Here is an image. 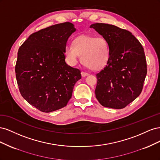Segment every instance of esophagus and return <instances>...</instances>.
<instances>
[{
  "instance_id": "34e87169",
  "label": "esophagus",
  "mask_w": 160,
  "mask_h": 160,
  "mask_svg": "<svg viewBox=\"0 0 160 160\" xmlns=\"http://www.w3.org/2000/svg\"><path fill=\"white\" fill-rule=\"evenodd\" d=\"M81 75H82V77H86V76H88L89 75V73H88V72H85L82 71L81 72Z\"/></svg>"
}]
</instances>
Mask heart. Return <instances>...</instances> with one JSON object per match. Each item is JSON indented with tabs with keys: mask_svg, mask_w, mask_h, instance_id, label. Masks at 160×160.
Here are the masks:
<instances>
[{
	"mask_svg": "<svg viewBox=\"0 0 160 160\" xmlns=\"http://www.w3.org/2000/svg\"><path fill=\"white\" fill-rule=\"evenodd\" d=\"M64 54L71 65H75L80 60L91 70L98 71L106 66L110 52L108 41L103 37L81 35L76 37L72 45L65 47Z\"/></svg>",
	"mask_w": 160,
	"mask_h": 160,
	"instance_id": "1",
	"label": "heart"
}]
</instances>
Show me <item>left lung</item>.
Wrapping results in <instances>:
<instances>
[{"label": "left lung", "instance_id": "1", "mask_svg": "<svg viewBox=\"0 0 160 160\" xmlns=\"http://www.w3.org/2000/svg\"><path fill=\"white\" fill-rule=\"evenodd\" d=\"M108 41V64L96 75V98L105 108L120 109L141 93L147 75V64L141 43L132 32L105 23L92 24Z\"/></svg>", "mask_w": 160, "mask_h": 160}]
</instances>
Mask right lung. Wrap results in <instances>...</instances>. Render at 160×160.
I'll list each match as a JSON object with an SVG mask.
<instances>
[{"label": "right lung", "instance_id": "obj_1", "mask_svg": "<svg viewBox=\"0 0 160 160\" xmlns=\"http://www.w3.org/2000/svg\"><path fill=\"white\" fill-rule=\"evenodd\" d=\"M76 31L69 22L31 35L18 51L16 78L22 98L45 113L64 108L71 98L81 71L67 65L64 54L69 37Z\"/></svg>", "mask_w": 160, "mask_h": 160}]
</instances>
